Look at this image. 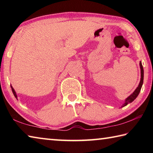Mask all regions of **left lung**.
Wrapping results in <instances>:
<instances>
[{"mask_svg": "<svg viewBox=\"0 0 153 153\" xmlns=\"http://www.w3.org/2000/svg\"><path fill=\"white\" fill-rule=\"evenodd\" d=\"M140 69H141L140 82V84L138 85V86L135 90V91H134L132 93V94L129 96V97H128V98H126V100H125V102H124V104H123V105H122V107H124V106L128 105V103H130L132 101H134V99H136V98L138 97V95L139 94V93H140V91L141 88H142V84H143V80H144V69H143V67H142L141 61L140 62Z\"/></svg>", "mask_w": 153, "mask_h": 153, "instance_id": "obj_1", "label": "left lung"}]
</instances>
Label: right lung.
Wrapping results in <instances>:
<instances>
[{
  "instance_id": "add662e5",
  "label": "right lung",
  "mask_w": 153,
  "mask_h": 153,
  "mask_svg": "<svg viewBox=\"0 0 153 153\" xmlns=\"http://www.w3.org/2000/svg\"><path fill=\"white\" fill-rule=\"evenodd\" d=\"M11 89H12V91H13V94H14V96H15V98H17V94H16V93H15V90L13 89V88L11 86Z\"/></svg>"
}]
</instances>
